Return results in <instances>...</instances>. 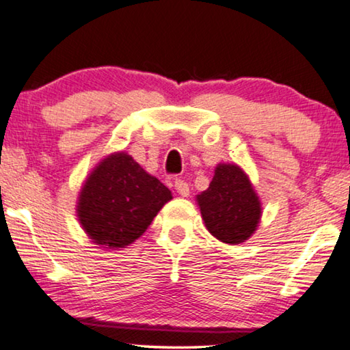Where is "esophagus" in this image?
<instances>
[{
	"instance_id": "obj_1",
	"label": "esophagus",
	"mask_w": 350,
	"mask_h": 350,
	"mask_svg": "<svg viewBox=\"0 0 350 350\" xmlns=\"http://www.w3.org/2000/svg\"><path fill=\"white\" fill-rule=\"evenodd\" d=\"M175 189H176V192L180 193L181 197H187L189 196V185H187L186 181H183V180H175Z\"/></svg>"
}]
</instances>
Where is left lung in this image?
Masks as SVG:
<instances>
[{
	"mask_svg": "<svg viewBox=\"0 0 350 350\" xmlns=\"http://www.w3.org/2000/svg\"><path fill=\"white\" fill-rule=\"evenodd\" d=\"M206 230L220 243H245L258 228L262 208L249 175L238 164L220 163L209 187L196 197Z\"/></svg>",
	"mask_w": 350,
	"mask_h": 350,
	"instance_id": "1",
	"label": "left lung"
}]
</instances>
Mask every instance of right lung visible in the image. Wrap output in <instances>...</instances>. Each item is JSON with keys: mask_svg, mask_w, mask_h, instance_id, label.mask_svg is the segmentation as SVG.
<instances>
[{"mask_svg": "<svg viewBox=\"0 0 350 350\" xmlns=\"http://www.w3.org/2000/svg\"><path fill=\"white\" fill-rule=\"evenodd\" d=\"M172 192L130 154L114 152L95 165L79 191L77 216L96 245L120 250L145 233Z\"/></svg>", "mask_w": 350, "mask_h": 350, "instance_id": "1", "label": "right lung"}]
</instances>
